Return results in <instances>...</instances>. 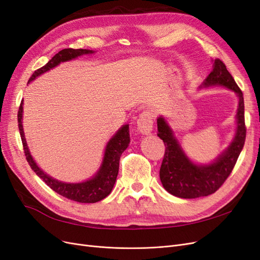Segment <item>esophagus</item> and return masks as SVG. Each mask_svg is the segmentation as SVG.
Instances as JSON below:
<instances>
[{"label": "esophagus", "instance_id": "1", "mask_svg": "<svg viewBox=\"0 0 260 260\" xmlns=\"http://www.w3.org/2000/svg\"><path fill=\"white\" fill-rule=\"evenodd\" d=\"M153 122L154 120L151 112H143L138 118V131L142 135H148L153 130Z\"/></svg>", "mask_w": 260, "mask_h": 260}]
</instances>
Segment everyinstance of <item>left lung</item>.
Segmentation results:
<instances>
[{
	"label": "left lung",
	"instance_id": "8db88e82",
	"mask_svg": "<svg viewBox=\"0 0 260 260\" xmlns=\"http://www.w3.org/2000/svg\"><path fill=\"white\" fill-rule=\"evenodd\" d=\"M222 85L238 94L239 107L237 113L238 127L230 146L217 160L207 166H199L192 162L184 154L178 140L164 117L157 119L158 136L166 146L159 170V177L165 190L181 199H198L215 193L232 172L246 138L245 118H244V98L241 89L234 81L222 60L214 61V69L207 76L201 88Z\"/></svg>",
	"mask_w": 260,
	"mask_h": 260
}]
</instances>
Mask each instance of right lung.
Segmentation results:
<instances>
[{
  "label": "right lung",
  "mask_w": 260,
  "mask_h": 260,
  "mask_svg": "<svg viewBox=\"0 0 260 260\" xmlns=\"http://www.w3.org/2000/svg\"><path fill=\"white\" fill-rule=\"evenodd\" d=\"M92 53L94 52L90 50H83V49L61 50L57 54L54 55L52 59L49 60L48 64L44 65L41 68L37 69L32 74V76L30 77L28 83L35 80L38 76H40L46 72H49L50 69L56 67L62 61L72 60L78 56H81V55L92 54ZM22 105H23V102L21 101L19 109H18V115H17L18 128L20 132V138L22 141L23 153H25L26 159L30 165L31 169L36 172L37 176L40 177L46 183V185H49L52 190L56 192L57 194L64 196V198L68 200H72L78 203H96L105 199L106 196L111 194L114 184L116 182L118 170H119L120 156L130 143L129 124H124L123 127H121L119 130H118L116 135L109 140V142L107 143L105 148L103 161H102L100 170L95 176L88 181H84V182L65 183L46 175L45 172H43L40 168H39V166L34 160L32 156L30 155V152L26 143L25 133H23L22 121H21L22 108H23Z\"/></svg>",
  "instance_id": "add662e5"
}]
</instances>
